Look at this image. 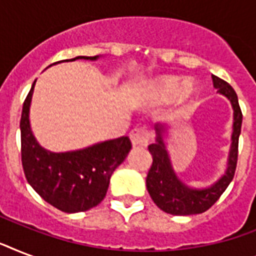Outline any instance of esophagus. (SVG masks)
Here are the masks:
<instances>
[{
	"mask_svg": "<svg viewBox=\"0 0 256 256\" xmlns=\"http://www.w3.org/2000/svg\"><path fill=\"white\" fill-rule=\"evenodd\" d=\"M130 140L132 146H144L150 140V132L144 128H136L130 132Z\"/></svg>",
	"mask_w": 256,
	"mask_h": 256,
	"instance_id": "obj_1",
	"label": "esophagus"
}]
</instances>
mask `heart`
Instances as JSON below:
<instances>
[{
    "label": "heart",
    "instance_id": "heart-1",
    "mask_svg": "<svg viewBox=\"0 0 256 256\" xmlns=\"http://www.w3.org/2000/svg\"><path fill=\"white\" fill-rule=\"evenodd\" d=\"M196 90L195 82L192 80L180 81L174 76H164L152 80L148 85L146 94L148 98L156 100H168L174 96L176 102H184L190 98Z\"/></svg>",
    "mask_w": 256,
    "mask_h": 256
}]
</instances>
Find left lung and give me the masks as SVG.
Here are the masks:
<instances>
[{"instance_id":"left-lung-1","label":"left lung","mask_w":256,"mask_h":256,"mask_svg":"<svg viewBox=\"0 0 256 256\" xmlns=\"http://www.w3.org/2000/svg\"><path fill=\"white\" fill-rule=\"evenodd\" d=\"M211 78L216 92L230 100L234 112L231 146L227 158L226 171L210 186L196 188L186 184L179 179L172 168L168 144L164 140L170 126L168 124H156V144L148 146V152L152 156V164L146 178V187L154 203L168 214L192 215L204 212L218 200L219 196L224 192L234 178L238 160V140L242 128V112L239 108L238 96L234 88L216 76H211Z\"/></svg>"}]
</instances>
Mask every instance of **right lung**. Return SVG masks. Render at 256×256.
Segmentation results:
<instances>
[{
    "label": "right lung",
    "mask_w": 256,
    "mask_h": 256,
    "mask_svg": "<svg viewBox=\"0 0 256 256\" xmlns=\"http://www.w3.org/2000/svg\"><path fill=\"white\" fill-rule=\"evenodd\" d=\"M100 56H80L69 61H96ZM56 65V64H54ZM33 82L22 106L21 156L28 182L44 200L64 212L88 211L104 200L112 172L128 156V136L98 142L72 152H54L42 148L30 126Z\"/></svg>",
    "instance_id": "right-lung-1"
}]
</instances>
